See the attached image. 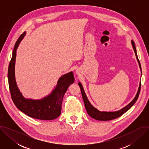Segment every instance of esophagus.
I'll return each instance as SVG.
<instances>
[{
  "instance_id": "1",
  "label": "esophagus",
  "mask_w": 149,
  "mask_h": 149,
  "mask_svg": "<svg viewBox=\"0 0 149 149\" xmlns=\"http://www.w3.org/2000/svg\"><path fill=\"white\" fill-rule=\"evenodd\" d=\"M77 72V73H78V72H77H77Z\"/></svg>"
}]
</instances>
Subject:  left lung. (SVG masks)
Returning <instances> with one entry per match:
<instances>
[{
    "instance_id": "left-lung-1",
    "label": "left lung",
    "mask_w": 149,
    "mask_h": 149,
    "mask_svg": "<svg viewBox=\"0 0 149 149\" xmlns=\"http://www.w3.org/2000/svg\"><path fill=\"white\" fill-rule=\"evenodd\" d=\"M131 44H132L133 49L134 50V52L135 53V55H136L137 62L139 63V67H140V69L141 71V68L140 63V61L137 57V51H136V48L135 47L134 42L132 40H131ZM78 84L79 88L81 89V94H82V97L83 101L84 102L85 107H86L87 113L93 118L97 120H100V121H109V120H111L120 117L121 116H122L126 111H128L134 104V103L136 102V101L139 96L140 88H141V83L140 82L138 91L137 92L136 96L134 97L133 100L129 104L125 105V107H123V109H121L119 110H117V111H101L98 110L97 109H96L95 107H94V106L90 103V102L89 101V100L87 97V95L86 94V93H85V91H84V89L83 88V86L81 84V83L80 82H78Z\"/></svg>"
}]
</instances>
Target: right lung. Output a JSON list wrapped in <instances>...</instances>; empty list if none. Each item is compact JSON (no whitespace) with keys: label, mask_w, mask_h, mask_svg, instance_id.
<instances>
[{"label":"right lung","mask_w":149,"mask_h":149,"mask_svg":"<svg viewBox=\"0 0 149 149\" xmlns=\"http://www.w3.org/2000/svg\"><path fill=\"white\" fill-rule=\"evenodd\" d=\"M26 32L21 35L15 43L8 68V82L12 99L16 107L26 115L36 119L52 120L59 116L63 95L70 85L74 82L72 71L62 75L50 94L40 99L34 100L24 97L17 86L15 78L16 50Z\"/></svg>","instance_id":"1"}]
</instances>
